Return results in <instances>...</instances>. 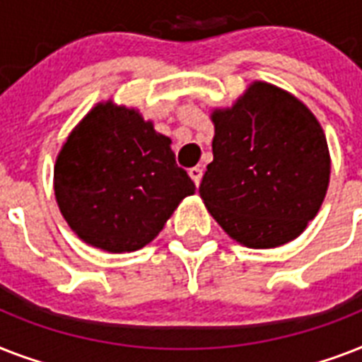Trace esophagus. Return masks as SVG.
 <instances>
[{
    "mask_svg": "<svg viewBox=\"0 0 362 362\" xmlns=\"http://www.w3.org/2000/svg\"><path fill=\"white\" fill-rule=\"evenodd\" d=\"M187 173L192 176V180L195 182V186H199V184H201V178H203V169H201V167H192Z\"/></svg>",
    "mask_w": 362,
    "mask_h": 362,
    "instance_id": "esophagus-1",
    "label": "esophagus"
}]
</instances>
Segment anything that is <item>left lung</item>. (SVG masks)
<instances>
[{"label":"left lung","instance_id":"1","mask_svg":"<svg viewBox=\"0 0 362 362\" xmlns=\"http://www.w3.org/2000/svg\"><path fill=\"white\" fill-rule=\"evenodd\" d=\"M214 161L199 193L223 231L247 247L297 238L325 199L331 159L320 122L298 99L255 82L216 110Z\"/></svg>","mask_w":362,"mask_h":362}]
</instances>
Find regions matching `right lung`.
Segmentation results:
<instances>
[{
	"label": "right lung",
	"mask_w": 362,
	"mask_h": 362,
	"mask_svg": "<svg viewBox=\"0 0 362 362\" xmlns=\"http://www.w3.org/2000/svg\"><path fill=\"white\" fill-rule=\"evenodd\" d=\"M65 221L105 252H135L158 237L195 184L176 165L170 139L136 110L98 105L76 125L54 167Z\"/></svg>",
	"instance_id": "obj_1"
}]
</instances>
